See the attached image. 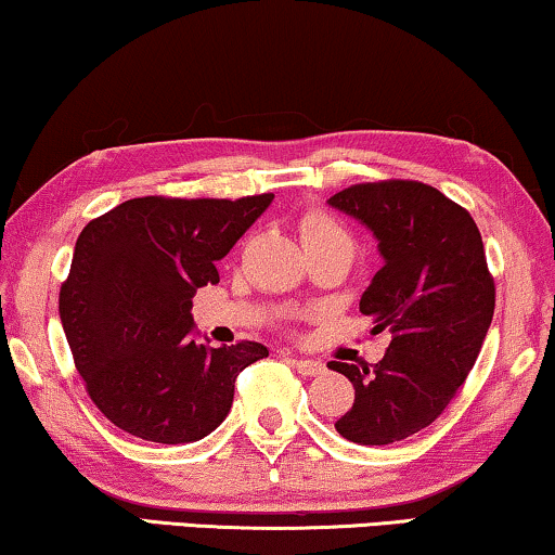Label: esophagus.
<instances>
[{"mask_svg":"<svg viewBox=\"0 0 555 555\" xmlns=\"http://www.w3.org/2000/svg\"><path fill=\"white\" fill-rule=\"evenodd\" d=\"M281 357H286L288 362L296 366V372L304 374V377H319V374L326 372V366L322 362H314V359H301V357H294L288 352H281Z\"/></svg>","mask_w":555,"mask_h":555,"instance_id":"34e87169","label":"esophagus"}]
</instances>
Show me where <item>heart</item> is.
I'll use <instances>...</instances> for the list:
<instances>
[{"mask_svg":"<svg viewBox=\"0 0 555 555\" xmlns=\"http://www.w3.org/2000/svg\"><path fill=\"white\" fill-rule=\"evenodd\" d=\"M301 238H304V244H309V241H322V238H347L349 241L347 233L341 231V225H337L332 218H326L322 214H309L307 218H304Z\"/></svg>","mask_w":555,"mask_h":555,"instance_id":"heart-1","label":"heart"}]
</instances>
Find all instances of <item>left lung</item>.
I'll return each mask as SVG.
<instances>
[{"mask_svg":"<svg viewBox=\"0 0 555 555\" xmlns=\"http://www.w3.org/2000/svg\"><path fill=\"white\" fill-rule=\"evenodd\" d=\"M330 206L354 216L385 259L359 301L389 334L377 364L330 362L354 385L334 427L359 444H392L433 425L457 395L493 322L495 281L473 216L420 181L357 183Z\"/></svg>","mask_w":555,"mask_h":555,"instance_id":"1","label":"left lung"}]
</instances>
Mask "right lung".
Segmentation results:
<instances>
[{"label":"right lung","mask_w":555,"mask_h":555,"mask_svg":"<svg viewBox=\"0 0 555 555\" xmlns=\"http://www.w3.org/2000/svg\"><path fill=\"white\" fill-rule=\"evenodd\" d=\"M274 193L130 198L92 218L60 288L69 352L95 408L147 442H193L229 415L241 370L269 357L259 341L206 347L193 296L218 284L231 251Z\"/></svg>","instance_id":"right-lung-1"}]
</instances>
